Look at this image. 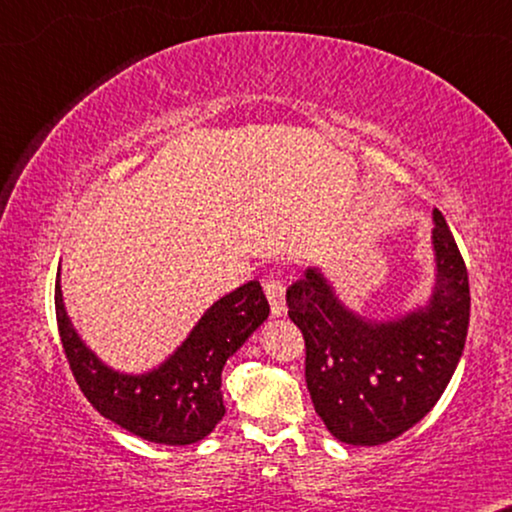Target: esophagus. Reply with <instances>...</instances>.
I'll return each instance as SVG.
<instances>
[{"mask_svg": "<svg viewBox=\"0 0 512 512\" xmlns=\"http://www.w3.org/2000/svg\"><path fill=\"white\" fill-rule=\"evenodd\" d=\"M263 291H265V296H268L272 314H277V317H279V314H284V310H286V305H284L286 286L279 282V279H265Z\"/></svg>", "mask_w": 512, "mask_h": 512, "instance_id": "34e87169", "label": "esophagus"}]
</instances>
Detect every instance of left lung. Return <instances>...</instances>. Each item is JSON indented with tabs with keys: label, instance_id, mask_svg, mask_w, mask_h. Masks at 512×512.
I'll return each instance as SVG.
<instances>
[{
	"label": "left lung",
	"instance_id": "left-lung-1",
	"mask_svg": "<svg viewBox=\"0 0 512 512\" xmlns=\"http://www.w3.org/2000/svg\"><path fill=\"white\" fill-rule=\"evenodd\" d=\"M436 289L396 321H366L335 298L317 268L289 286L286 307L305 340V382L326 429L347 445H382L443 396L466 345L471 291L461 251L433 209Z\"/></svg>",
	"mask_w": 512,
	"mask_h": 512
}]
</instances>
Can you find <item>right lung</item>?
Here are the masks:
<instances>
[{
	"mask_svg": "<svg viewBox=\"0 0 512 512\" xmlns=\"http://www.w3.org/2000/svg\"><path fill=\"white\" fill-rule=\"evenodd\" d=\"M268 314L261 284H244L202 314L163 366L146 375H121L104 366L76 335L62 305L60 279H55L62 349L83 396L102 417L160 445H191L214 431L226 415L221 370Z\"/></svg>",
	"mask_w": 512,
	"mask_h": 512,
	"instance_id": "obj_1",
	"label": "right lung"
}]
</instances>
